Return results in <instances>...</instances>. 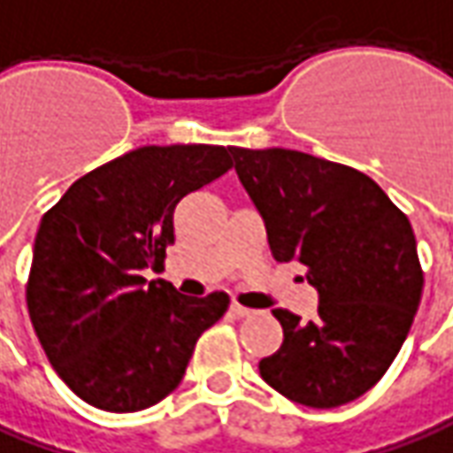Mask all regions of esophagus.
I'll return each mask as SVG.
<instances>
[{"label":"esophagus","mask_w":453,"mask_h":453,"mask_svg":"<svg viewBox=\"0 0 453 453\" xmlns=\"http://www.w3.org/2000/svg\"><path fill=\"white\" fill-rule=\"evenodd\" d=\"M230 312H233L235 317H250L252 315L250 307H242V304H238V303L230 304Z\"/></svg>","instance_id":"obj_1"}]
</instances>
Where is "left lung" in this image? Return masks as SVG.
Here are the masks:
<instances>
[{"label":"left lung","mask_w":453,"mask_h":453,"mask_svg":"<svg viewBox=\"0 0 453 453\" xmlns=\"http://www.w3.org/2000/svg\"><path fill=\"white\" fill-rule=\"evenodd\" d=\"M230 153L273 257L303 263L319 295L310 322L273 310L285 337L260 359V377L304 407L347 404L384 377L419 310L424 273L411 223L349 165L288 149Z\"/></svg>","instance_id":"1"}]
</instances>
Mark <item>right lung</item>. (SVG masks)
Returning <instances> with one entry per match:
<instances>
[{
	"instance_id": "1",
	"label": "right lung",
	"mask_w": 453,
	"mask_h": 453,
	"mask_svg": "<svg viewBox=\"0 0 453 453\" xmlns=\"http://www.w3.org/2000/svg\"><path fill=\"white\" fill-rule=\"evenodd\" d=\"M226 146H143L81 175L34 240L27 307L73 395L104 411H141L173 392L203 332L230 297H186L149 282L173 245L178 201L230 171Z\"/></svg>"
}]
</instances>
